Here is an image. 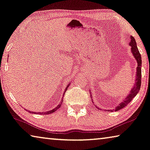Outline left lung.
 Masks as SVG:
<instances>
[{"instance_id": "1", "label": "left lung", "mask_w": 150, "mask_h": 150, "mask_svg": "<svg viewBox=\"0 0 150 150\" xmlns=\"http://www.w3.org/2000/svg\"><path fill=\"white\" fill-rule=\"evenodd\" d=\"M131 41L129 42V46H131V51L133 56L134 57L135 60H136L137 63V67L136 69V75H135V83L134 86L132 88L129 93L127 95L126 98L121 102L115 108V111H119L121 109L124 108L125 106H126L129 102L132 100V99L134 98L135 96H136L137 93L139 92L140 89V87H141V76H142V57L140 54L139 52L138 51V49L137 47V43L135 42V39L133 37L130 36ZM90 96L91 98H92V95L91 93L90 92ZM108 111V110H107Z\"/></svg>"}]
</instances>
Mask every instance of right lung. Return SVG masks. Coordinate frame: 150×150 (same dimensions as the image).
<instances>
[{
	"instance_id": "add662e5",
	"label": "right lung",
	"mask_w": 150,
	"mask_h": 150,
	"mask_svg": "<svg viewBox=\"0 0 150 150\" xmlns=\"http://www.w3.org/2000/svg\"><path fill=\"white\" fill-rule=\"evenodd\" d=\"M69 85H70V83H69V84H68L67 85V87H66V88H65V91H64V92H63V94H65V91H67V89H68V87L69 86ZM62 103H63V101L61 100V101L60 102V103H59L57 106L55 107V108H54V109H51V110L48 111H45V112H44V111H42V112H34V111H29V112H31L32 113H34V114H35V113L39 114H39H43V115H45V114H46V115H47V114H51V113H53V112H54V111L57 110V109H58L59 108H61V105H62Z\"/></svg>"
}]
</instances>
